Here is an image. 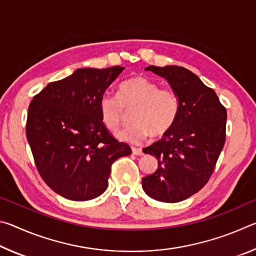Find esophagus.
<instances>
[{"label": "esophagus", "instance_id": "34e87169", "mask_svg": "<svg viewBox=\"0 0 256 256\" xmlns=\"http://www.w3.org/2000/svg\"><path fill=\"white\" fill-rule=\"evenodd\" d=\"M132 154H136V156L144 154V152H142V149L141 148H136V146H132Z\"/></svg>", "mask_w": 256, "mask_h": 256}]
</instances>
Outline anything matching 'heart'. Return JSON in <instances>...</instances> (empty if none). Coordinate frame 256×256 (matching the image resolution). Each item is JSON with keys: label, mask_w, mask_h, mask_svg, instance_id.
<instances>
[{"label": "heart", "mask_w": 256, "mask_h": 256, "mask_svg": "<svg viewBox=\"0 0 256 256\" xmlns=\"http://www.w3.org/2000/svg\"><path fill=\"white\" fill-rule=\"evenodd\" d=\"M180 108V98L174 90L162 88L142 76L123 81L118 96L106 94L99 100L100 118L112 132L128 122V112L132 110L134 122L118 138L133 144L146 140L151 134L162 136L170 132L178 118Z\"/></svg>", "instance_id": "1"}]
</instances>
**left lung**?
I'll list each match as a JSON object with an SVG mask.
<instances>
[{
  "label": "left lung",
  "instance_id": "left-lung-1",
  "mask_svg": "<svg viewBox=\"0 0 256 256\" xmlns=\"http://www.w3.org/2000/svg\"><path fill=\"white\" fill-rule=\"evenodd\" d=\"M146 70L168 81L180 108L170 131L144 149L158 159V168L142 178V188L154 200L180 202L198 192L214 172L226 140L227 110L188 68L150 66Z\"/></svg>",
  "mask_w": 256,
  "mask_h": 256
}]
</instances>
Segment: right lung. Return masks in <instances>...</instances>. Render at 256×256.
<instances>
[{
  "instance_id": "1",
  "label": "right lung",
  "mask_w": 256,
  "mask_h": 256,
  "mask_svg": "<svg viewBox=\"0 0 256 256\" xmlns=\"http://www.w3.org/2000/svg\"><path fill=\"white\" fill-rule=\"evenodd\" d=\"M122 66L78 68L50 82L30 102L26 134L38 172L63 198L92 200L105 192L112 164L131 148L108 132L99 100Z\"/></svg>"
}]
</instances>
